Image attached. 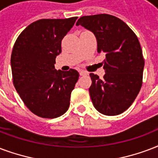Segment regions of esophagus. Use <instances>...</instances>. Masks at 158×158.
<instances>
[{
    "label": "esophagus",
    "mask_w": 158,
    "mask_h": 158,
    "mask_svg": "<svg viewBox=\"0 0 158 158\" xmlns=\"http://www.w3.org/2000/svg\"><path fill=\"white\" fill-rule=\"evenodd\" d=\"M79 74H80L81 76H83V75H86V74H88V72H86V71L84 70H79Z\"/></svg>",
    "instance_id": "obj_1"
}]
</instances>
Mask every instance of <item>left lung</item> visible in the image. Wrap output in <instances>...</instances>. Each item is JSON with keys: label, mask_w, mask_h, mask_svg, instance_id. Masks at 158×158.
<instances>
[{"label": "left lung", "mask_w": 158, "mask_h": 158, "mask_svg": "<svg viewBox=\"0 0 158 158\" xmlns=\"http://www.w3.org/2000/svg\"><path fill=\"white\" fill-rule=\"evenodd\" d=\"M76 26L92 31L98 52L105 54L103 79L89 74L93 104L104 115L122 114L134 102L143 84L144 59L138 37L126 23L108 14L82 16Z\"/></svg>", "instance_id": "8db88e82"}]
</instances>
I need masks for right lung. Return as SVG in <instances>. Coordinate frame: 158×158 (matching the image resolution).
I'll return each instance as SVG.
<instances>
[{
	"label": "right lung",
	"mask_w": 158,
	"mask_h": 158,
	"mask_svg": "<svg viewBox=\"0 0 158 158\" xmlns=\"http://www.w3.org/2000/svg\"><path fill=\"white\" fill-rule=\"evenodd\" d=\"M78 17L41 19L29 25L15 42L10 57L12 79L24 103L44 118L63 115L79 79L78 71L56 70L61 41Z\"/></svg>",
	"instance_id": "right-lung-1"
}]
</instances>
